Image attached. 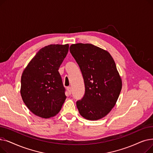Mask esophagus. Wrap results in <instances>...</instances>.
Masks as SVG:
<instances>
[{
  "label": "esophagus",
  "mask_w": 153,
  "mask_h": 153,
  "mask_svg": "<svg viewBox=\"0 0 153 153\" xmlns=\"http://www.w3.org/2000/svg\"><path fill=\"white\" fill-rule=\"evenodd\" d=\"M67 90L68 91V93L69 94H71V87H67Z\"/></svg>",
  "instance_id": "1"
}]
</instances>
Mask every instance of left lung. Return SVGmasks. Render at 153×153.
Returning <instances> with one entry per match:
<instances>
[{"label": "left lung", "instance_id": "left-lung-1", "mask_svg": "<svg viewBox=\"0 0 153 153\" xmlns=\"http://www.w3.org/2000/svg\"><path fill=\"white\" fill-rule=\"evenodd\" d=\"M69 50L85 88L84 97L76 103L79 114L89 120L101 119L114 107L122 88L115 62L107 50L90 43L72 44Z\"/></svg>", "mask_w": 153, "mask_h": 153}]
</instances>
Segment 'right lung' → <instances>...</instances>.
I'll use <instances>...</instances> for the list:
<instances>
[{"instance_id":"obj_1","label":"right lung","mask_w":153,"mask_h":153,"mask_svg":"<svg viewBox=\"0 0 153 153\" xmlns=\"http://www.w3.org/2000/svg\"><path fill=\"white\" fill-rule=\"evenodd\" d=\"M68 50V44L46 46L39 50L22 72V100L39 117H54L65 102V89L58 70Z\"/></svg>"}]
</instances>
